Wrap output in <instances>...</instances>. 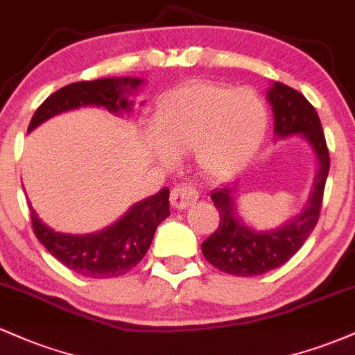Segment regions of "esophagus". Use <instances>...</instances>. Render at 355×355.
<instances>
[{"label":"esophagus","instance_id":"esophagus-1","mask_svg":"<svg viewBox=\"0 0 355 355\" xmlns=\"http://www.w3.org/2000/svg\"><path fill=\"white\" fill-rule=\"evenodd\" d=\"M198 198V191L195 190L193 185L190 183H180L175 185L172 193H170V202L175 209H187V207L193 205Z\"/></svg>","mask_w":355,"mask_h":355}]
</instances>
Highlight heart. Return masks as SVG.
I'll use <instances>...</instances> for the list:
<instances>
[{
	"instance_id": "heart-1",
	"label": "heart",
	"mask_w": 355,
	"mask_h": 355,
	"mask_svg": "<svg viewBox=\"0 0 355 355\" xmlns=\"http://www.w3.org/2000/svg\"><path fill=\"white\" fill-rule=\"evenodd\" d=\"M268 128V112L250 89L191 81L170 89L157 101L150 150L164 164L173 153H195L211 177L239 172L259 152Z\"/></svg>"
}]
</instances>
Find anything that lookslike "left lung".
<instances>
[{
	"mask_svg": "<svg viewBox=\"0 0 355 355\" xmlns=\"http://www.w3.org/2000/svg\"><path fill=\"white\" fill-rule=\"evenodd\" d=\"M274 112V132L279 138L302 135L317 158V175L311 198L302 214L275 230L250 229L235 209L234 187L211 191L220 222L217 230L202 243V254L214 267L237 277L262 275L284 266L304 245L319 222L325 180L331 166L327 144L315 108L297 89L275 81L267 93Z\"/></svg>",
	"mask_w": 355,
	"mask_h": 355,
	"instance_id": "left-lung-1",
	"label": "left lung"
}]
</instances>
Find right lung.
<instances>
[{"mask_svg":"<svg viewBox=\"0 0 355 355\" xmlns=\"http://www.w3.org/2000/svg\"><path fill=\"white\" fill-rule=\"evenodd\" d=\"M141 85L138 78H100L67 85L40 105L28 132L48 118L80 107H105L118 113L132 110L126 92ZM170 190L162 189L153 197L135 203L118 222L96 234H60L44 225L30 205L31 225L36 239L64 267L92 279L120 277L137 267L152 245L155 230L170 215Z\"/></svg>","mask_w":355,"mask_h":355,"instance_id":"obj_1","label":"right lung"}]
</instances>
